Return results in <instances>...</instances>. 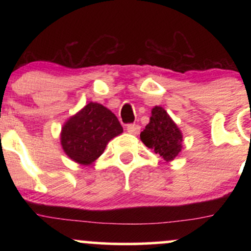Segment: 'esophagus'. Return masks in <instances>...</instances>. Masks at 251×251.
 Wrapping results in <instances>:
<instances>
[{
    "mask_svg": "<svg viewBox=\"0 0 251 251\" xmlns=\"http://www.w3.org/2000/svg\"><path fill=\"white\" fill-rule=\"evenodd\" d=\"M126 129H127L128 133L138 134L140 131V126L137 125V124H128V125L126 126Z\"/></svg>",
    "mask_w": 251,
    "mask_h": 251,
    "instance_id": "esophagus-1",
    "label": "esophagus"
}]
</instances>
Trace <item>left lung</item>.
Segmentation results:
<instances>
[{
	"mask_svg": "<svg viewBox=\"0 0 251 251\" xmlns=\"http://www.w3.org/2000/svg\"><path fill=\"white\" fill-rule=\"evenodd\" d=\"M140 139L149 149L163 157L164 160L170 162L181 151L183 135L168 112L163 107L155 106L152 109L150 123L140 133Z\"/></svg>",
	"mask_w": 251,
	"mask_h": 251,
	"instance_id": "1",
	"label": "left lung"
}]
</instances>
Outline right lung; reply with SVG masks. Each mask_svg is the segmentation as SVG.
Returning <instances> with one entry per match:
<instances>
[{
    "label": "right lung",
    "instance_id": "1",
    "mask_svg": "<svg viewBox=\"0 0 251 251\" xmlns=\"http://www.w3.org/2000/svg\"><path fill=\"white\" fill-rule=\"evenodd\" d=\"M122 132L119 120L108 108L89 102L63 125L61 145L71 159L89 165L102 154L109 140Z\"/></svg>",
    "mask_w": 251,
    "mask_h": 251
}]
</instances>
